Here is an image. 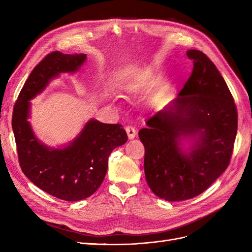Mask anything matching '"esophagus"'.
<instances>
[{"label": "esophagus", "instance_id": "esophagus-1", "mask_svg": "<svg viewBox=\"0 0 252 252\" xmlns=\"http://www.w3.org/2000/svg\"><path fill=\"white\" fill-rule=\"evenodd\" d=\"M126 132H127V134H128V138L129 139H133L134 136L136 135V130H135V128L133 127V126H131V125H128V126H126Z\"/></svg>", "mask_w": 252, "mask_h": 252}]
</instances>
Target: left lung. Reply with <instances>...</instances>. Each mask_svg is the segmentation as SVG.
<instances>
[{
    "label": "left lung",
    "mask_w": 252,
    "mask_h": 252,
    "mask_svg": "<svg viewBox=\"0 0 252 252\" xmlns=\"http://www.w3.org/2000/svg\"><path fill=\"white\" fill-rule=\"evenodd\" d=\"M187 57L192 72L178 97L139 131L147 184L169 202L201 194L226 170L238 130L236 106L216 65L200 50ZM185 138L192 141L188 152L181 147Z\"/></svg>",
    "instance_id": "1"
}]
</instances>
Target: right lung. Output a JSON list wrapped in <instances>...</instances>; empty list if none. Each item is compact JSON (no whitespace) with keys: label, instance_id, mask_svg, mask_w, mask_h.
<instances>
[{"label":"right lung","instance_id":"obj_1","mask_svg":"<svg viewBox=\"0 0 252 252\" xmlns=\"http://www.w3.org/2000/svg\"><path fill=\"white\" fill-rule=\"evenodd\" d=\"M86 55H64L53 51L37 64L23 86L12 113L22 171L35 186L58 199L77 202L94 194L107 172L112 150L127 142L120 124L88 121L68 146L51 148L35 138L28 118L30 100L46 88L60 73L78 71Z\"/></svg>","mask_w":252,"mask_h":252}]
</instances>
